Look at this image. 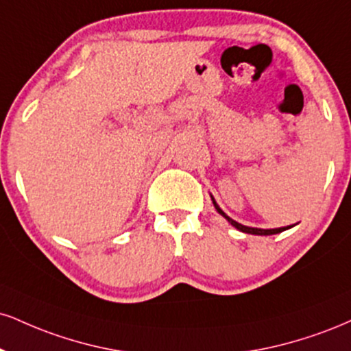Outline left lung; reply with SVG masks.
<instances>
[{"instance_id":"obj_1","label":"left lung","mask_w":351,"mask_h":351,"mask_svg":"<svg viewBox=\"0 0 351 351\" xmlns=\"http://www.w3.org/2000/svg\"><path fill=\"white\" fill-rule=\"evenodd\" d=\"M214 201V199H213ZM214 206H216V209H217V213L219 214H222L223 217L227 219V221H229L232 226L235 227V229H239V230H242V232H245V234H253V235H273V234H280V232H282V230H286V229H289V227H280V229H255V227H247V226H242V223H239V222H235L234 219H230L229 216H226V213H223V210L219 208V206L216 204V201H214Z\"/></svg>"}]
</instances>
